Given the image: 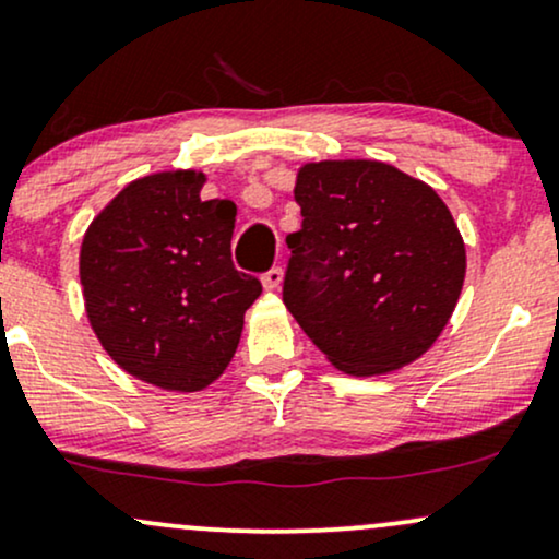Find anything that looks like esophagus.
I'll return each mask as SVG.
<instances>
[{"label":"esophagus","instance_id":"1","mask_svg":"<svg viewBox=\"0 0 559 559\" xmlns=\"http://www.w3.org/2000/svg\"><path fill=\"white\" fill-rule=\"evenodd\" d=\"M261 282H264L266 290H277V287L282 285V269H280V266L269 269L264 277H261Z\"/></svg>","mask_w":559,"mask_h":559}]
</instances>
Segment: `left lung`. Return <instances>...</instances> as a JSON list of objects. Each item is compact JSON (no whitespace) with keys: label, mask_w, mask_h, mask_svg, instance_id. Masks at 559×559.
Masks as SVG:
<instances>
[{"label":"left lung","mask_w":559,"mask_h":559,"mask_svg":"<svg viewBox=\"0 0 559 559\" xmlns=\"http://www.w3.org/2000/svg\"><path fill=\"white\" fill-rule=\"evenodd\" d=\"M287 235L282 300L343 373L373 377L421 358L455 311L465 242L424 180L373 159L308 162Z\"/></svg>","instance_id":"left-lung-1"}]
</instances>
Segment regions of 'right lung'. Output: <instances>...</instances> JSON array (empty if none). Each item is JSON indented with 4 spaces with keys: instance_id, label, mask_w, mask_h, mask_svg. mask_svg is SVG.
Returning a JSON list of instances; mask_svg holds the SVG:
<instances>
[{
    "instance_id": "right-lung-1",
    "label": "right lung",
    "mask_w": 559,
    "mask_h": 559,
    "mask_svg": "<svg viewBox=\"0 0 559 559\" xmlns=\"http://www.w3.org/2000/svg\"><path fill=\"white\" fill-rule=\"evenodd\" d=\"M206 175L138 177L94 216L81 246L91 330L141 382L199 392L238 350L242 317L261 282L229 253L233 201H203Z\"/></svg>"
}]
</instances>
